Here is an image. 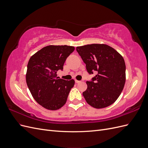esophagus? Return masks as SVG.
<instances>
[{"label": "esophagus", "instance_id": "obj_1", "mask_svg": "<svg viewBox=\"0 0 148 148\" xmlns=\"http://www.w3.org/2000/svg\"><path fill=\"white\" fill-rule=\"evenodd\" d=\"M75 83H81V81H78V80L75 79Z\"/></svg>", "mask_w": 148, "mask_h": 148}]
</instances>
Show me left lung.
Here are the masks:
<instances>
[{
	"label": "left lung",
	"mask_w": 148,
	"mask_h": 148,
	"mask_svg": "<svg viewBox=\"0 0 148 148\" xmlns=\"http://www.w3.org/2000/svg\"><path fill=\"white\" fill-rule=\"evenodd\" d=\"M77 51L86 64L87 71L97 75L83 95L88 104L102 109L118 99L126 79V66L123 57L112 47L104 44H92L77 47Z\"/></svg>",
	"instance_id": "left-lung-1"
}]
</instances>
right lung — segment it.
<instances>
[{"label": "right lung", "instance_id": "obj_1", "mask_svg": "<svg viewBox=\"0 0 148 148\" xmlns=\"http://www.w3.org/2000/svg\"><path fill=\"white\" fill-rule=\"evenodd\" d=\"M73 46H47L31 57L27 65L26 81L35 101L44 108L59 109L66 102L75 80L57 77V71L63 66Z\"/></svg>", "mask_w": 148, "mask_h": 148}]
</instances>
